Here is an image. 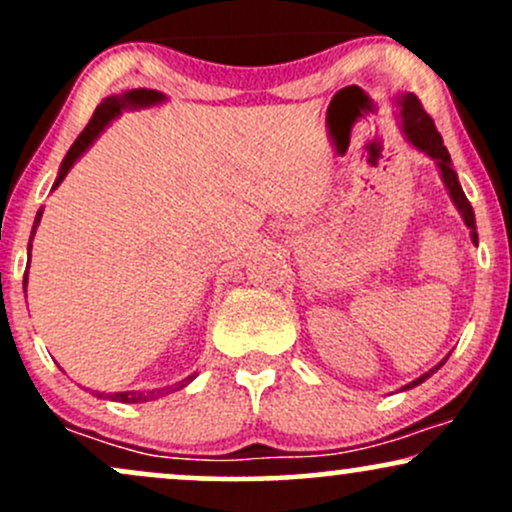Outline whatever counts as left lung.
<instances>
[{
	"label": "left lung",
	"instance_id": "1",
	"mask_svg": "<svg viewBox=\"0 0 512 512\" xmlns=\"http://www.w3.org/2000/svg\"><path fill=\"white\" fill-rule=\"evenodd\" d=\"M399 115H402V125H404V134L409 137V142L416 146V149L426 151L428 156L436 158L438 168H440V175H443V182L445 187L450 190V197L452 202H455V207L460 209L464 223H467V228L472 231V240L474 243H479V236H477V221H474V209L472 204H469V199L464 197L460 182H457V173L452 170V161H450V154L448 149L443 146V137H440V132L433 125V117L426 113L424 105H421L419 96H414V93H404L402 98H399ZM448 361V358H445ZM445 361H440L436 368H431L428 373L421 375V378H416L414 383L404 385V390H411V387L421 385L426 378H431L436 370L443 366Z\"/></svg>",
	"mask_w": 512,
	"mask_h": 512
}]
</instances>
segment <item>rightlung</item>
I'll return each instance as SVG.
<instances>
[{
	"instance_id": "add662e5",
	"label": "right lung",
	"mask_w": 512,
	"mask_h": 512,
	"mask_svg": "<svg viewBox=\"0 0 512 512\" xmlns=\"http://www.w3.org/2000/svg\"><path fill=\"white\" fill-rule=\"evenodd\" d=\"M163 101V93L158 91H149V88H134V91H127L125 96H110L105 98V101L98 105L96 113H93L91 120H88V125L84 127V132L76 137V142L72 144V149L67 151V156H64L62 161V168H60V175H57L55 180V187L60 185L64 180V175L69 173V168L74 166V161L79 158L84 151L91 146L93 139L98 137V134L103 132L105 125H108L113 117H117L122 113L125 108H144V105H154V103H161ZM40 216H43V211H38V216H35V223H33V233L35 228H38L40 223ZM28 252H31V245H28ZM31 260V257H28ZM23 286H26V276H23ZM195 380V375H190V378L180 380L178 385H175V390H180V387H185L187 383H192ZM170 387H163V390H151V392H115V395H108V399H115V402H125V404H134V402H149V399H154L158 395H168ZM98 395V392H96ZM103 397V395H98Z\"/></svg>"
}]
</instances>
